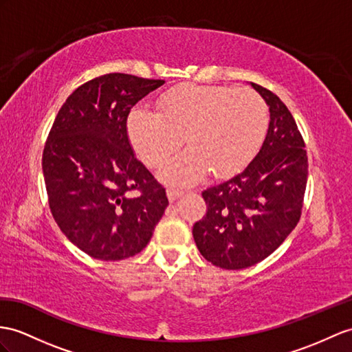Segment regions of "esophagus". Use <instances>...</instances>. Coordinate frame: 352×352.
<instances>
[{"label":"esophagus","instance_id":"esophagus-1","mask_svg":"<svg viewBox=\"0 0 352 352\" xmlns=\"http://www.w3.org/2000/svg\"><path fill=\"white\" fill-rule=\"evenodd\" d=\"M166 191H167V197L170 201H175L177 197H181L185 192L184 190H179V188H176V186H168Z\"/></svg>","mask_w":352,"mask_h":352}]
</instances>
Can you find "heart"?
I'll list each match as a JSON object with an SVG mask.
<instances>
[{
  "label": "heart",
  "instance_id": "heart-1",
  "mask_svg": "<svg viewBox=\"0 0 352 352\" xmlns=\"http://www.w3.org/2000/svg\"><path fill=\"white\" fill-rule=\"evenodd\" d=\"M157 110L135 107L128 135L151 167H160L185 142V152L162 167L167 181L191 184L212 168L215 176L241 170L258 151L269 126V109L252 89L181 85L158 100Z\"/></svg>",
  "mask_w": 352,
  "mask_h": 352
}]
</instances>
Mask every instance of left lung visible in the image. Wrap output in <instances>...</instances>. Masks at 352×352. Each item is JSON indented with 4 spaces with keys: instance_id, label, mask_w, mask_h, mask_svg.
Listing matches in <instances>:
<instances>
[{
    "instance_id": "left-lung-1",
    "label": "left lung",
    "mask_w": 352,
    "mask_h": 352,
    "mask_svg": "<svg viewBox=\"0 0 352 352\" xmlns=\"http://www.w3.org/2000/svg\"><path fill=\"white\" fill-rule=\"evenodd\" d=\"M270 110L260 152L242 173L201 195L206 215L192 227L197 248L213 265L239 270L275 252L302 217L307 184L305 140L288 107L252 83Z\"/></svg>"
}]
</instances>
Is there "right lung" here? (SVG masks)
<instances>
[{"instance_id": "right-lung-1", "label": "right lung", "mask_w": 352, "mask_h": 352, "mask_svg": "<svg viewBox=\"0 0 352 352\" xmlns=\"http://www.w3.org/2000/svg\"><path fill=\"white\" fill-rule=\"evenodd\" d=\"M164 80L110 73L80 85L43 149L49 208L58 227L92 258L139 254L168 206L166 188L134 157L126 119Z\"/></svg>"}]
</instances>
